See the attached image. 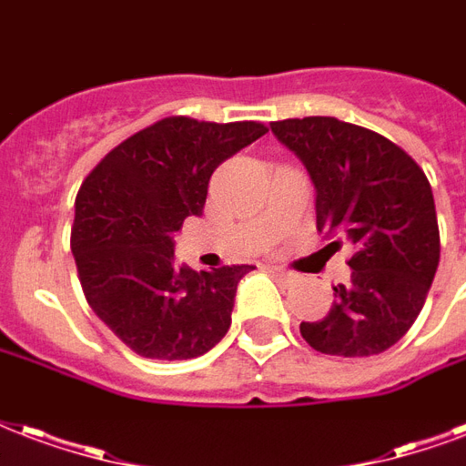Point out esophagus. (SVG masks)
Returning a JSON list of instances; mask_svg holds the SVG:
<instances>
[{"label": "esophagus", "mask_w": 466, "mask_h": 466, "mask_svg": "<svg viewBox=\"0 0 466 466\" xmlns=\"http://www.w3.org/2000/svg\"><path fill=\"white\" fill-rule=\"evenodd\" d=\"M268 271H271L274 277L281 279V281H286V284H294L296 281V274H291V271H286V268L281 267H268Z\"/></svg>", "instance_id": "esophagus-1"}]
</instances>
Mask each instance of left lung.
Instances as JSON below:
<instances>
[{"label":"left lung","mask_w":466,"mask_h":466,"mask_svg":"<svg viewBox=\"0 0 466 466\" xmlns=\"http://www.w3.org/2000/svg\"><path fill=\"white\" fill-rule=\"evenodd\" d=\"M271 133L311 177L319 232L353 247L350 281L301 336L326 356H378L415 323L440 264L425 172L388 137L329 116L277 120Z\"/></svg>","instance_id":"1"}]
</instances>
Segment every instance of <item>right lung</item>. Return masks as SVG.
Masks as SVG:
<instances>
[{"label":"right lung","mask_w":466,"mask_h":466,"mask_svg":"<svg viewBox=\"0 0 466 466\" xmlns=\"http://www.w3.org/2000/svg\"><path fill=\"white\" fill-rule=\"evenodd\" d=\"M267 126L172 116L113 147L76 198L71 251L93 313L130 350L157 360L205 356L232 323L249 264L192 271L175 259V234L202 215L219 165Z\"/></svg>","instance_id":"obj_1"}]
</instances>
